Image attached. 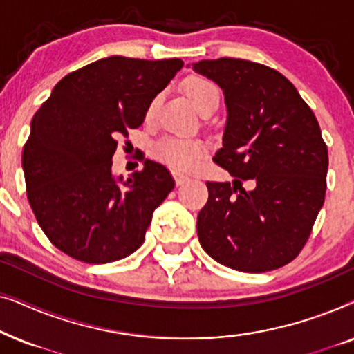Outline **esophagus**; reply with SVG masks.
Here are the masks:
<instances>
[{
    "instance_id": "1",
    "label": "esophagus",
    "mask_w": 354,
    "mask_h": 354,
    "mask_svg": "<svg viewBox=\"0 0 354 354\" xmlns=\"http://www.w3.org/2000/svg\"><path fill=\"white\" fill-rule=\"evenodd\" d=\"M174 180H176V185H177V187H180V185H183V183L188 182V177L182 176V174L174 172Z\"/></svg>"
}]
</instances>
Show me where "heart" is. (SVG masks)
<instances>
[{"instance_id": "heart-1", "label": "heart", "mask_w": 354, "mask_h": 354, "mask_svg": "<svg viewBox=\"0 0 354 354\" xmlns=\"http://www.w3.org/2000/svg\"><path fill=\"white\" fill-rule=\"evenodd\" d=\"M188 98L192 103L196 106V109L203 111L211 108V106H219L221 91L216 84L205 77H192L187 80L185 85ZM159 104V96L149 101L147 108V119H153L156 114ZM151 154L158 161L166 164L176 172H193L195 169L200 167L203 159L207 154V147L200 140H190L176 137V135H166V137L159 138L153 145Z\"/></svg>"}]
</instances>
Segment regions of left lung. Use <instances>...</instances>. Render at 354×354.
<instances>
[{
	"instance_id": "obj_1",
	"label": "left lung",
	"mask_w": 354,
	"mask_h": 354,
	"mask_svg": "<svg viewBox=\"0 0 354 354\" xmlns=\"http://www.w3.org/2000/svg\"><path fill=\"white\" fill-rule=\"evenodd\" d=\"M193 71L224 91L227 124L214 161L234 177L206 183L196 222L203 250L241 272L282 268L303 250L326 198L328 154L316 115L268 66L221 57Z\"/></svg>"
}]
</instances>
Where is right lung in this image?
<instances>
[{
	"instance_id": "obj_1",
	"label": "right lung",
	"mask_w": 354,
	"mask_h": 354,
	"mask_svg": "<svg viewBox=\"0 0 354 354\" xmlns=\"http://www.w3.org/2000/svg\"><path fill=\"white\" fill-rule=\"evenodd\" d=\"M180 59L109 56L57 82L33 115L22 151L27 198L41 230L71 258L106 264L137 251L153 211L172 192L161 164L122 180L111 172L120 135L182 69Z\"/></svg>"
}]
</instances>
